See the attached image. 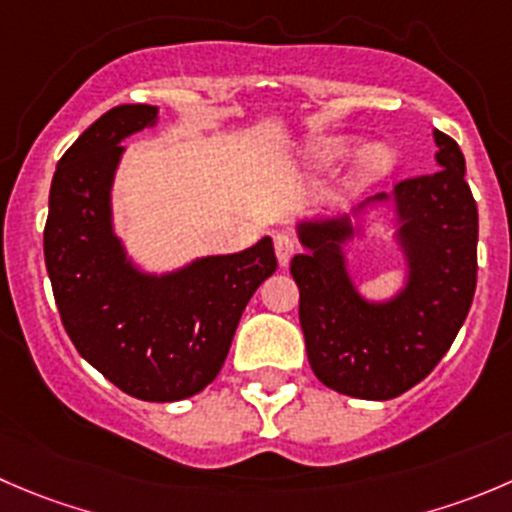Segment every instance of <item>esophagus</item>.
<instances>
[{
	"mask_svg": "<svg viewBox=\"0 0 512 512\" xmlns=\"http://www.w3.org/2000/svg\"><path fill=\"white\" fill-rule=\"evenodd\" d=\"M295 240H292L290 235H285V232H280V235H275V252H277V260H280V265H287V262L292 260V255H295Z\"/></svg>",
	"mask_w": 512,
	"mask_h": 512,
	"instance_id": "34e87169",
	"label": "esophagus"
}]
</instances>
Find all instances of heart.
<instances>
[{"instance_id":"b5f03b06","label":"heart","mask_w":512,"mask_h":512,"mask_svg":"<svg viewBox=\"0 0 512 512\" xmlns=\"http://www.w3.org/2000/svg\"><path fill=\"white\" fill-rule=\"evenodd\" d=\"M352 155V142L342 140V137H322L315 145L310 147V157L317 165H340L347 157ZM398 157L390 147L385 145H372L357 160V180H377V177H385L395 167Z\"/></svg>"}]
</instances>
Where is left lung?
<instances>
[{"label":"left lung","instance_id":"left-lung-1","mask_svg":"<svg viewBox=\"0 0 512 512\" xmlns=\"http://www.w3.org/2000/svg\"><path fill=\"white\" fill-rule=\"evenodd\" d=\"M435 145L440 170L398 182L393 192L410 265L408 287L395 300H362L347 277L350 215L297 230L307 252L292 257L290 272L300 287L307 360L322 385L350 398L390 400L425 380L473 305L478 207L458 142L435 130Z\"/></svg>","mask_w":512,"mask_h":512}]
</instances>
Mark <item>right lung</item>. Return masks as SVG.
Listing matches in <instances>:
<instances>
[{"label":"right lung","mask_w":512,"mask_h":512,"mask_svg":"<svg viewBox=\"0 0 512 512\" xmlns=\"http://www.w3.org/2000/svg\"><path fill=\"white\" fill-rule=\"evenodd\" d=\"M155 119L152 104H119L64 152L49 190L44 262L79 355L122 393L175 403L202 393L222 370L245 305L277 257L262 237L250 250L202 257L172 275L132 267L112 232L109 190L119 142Z\"/></svg>","instance_id":"right-lung-1"}]
</instances>
